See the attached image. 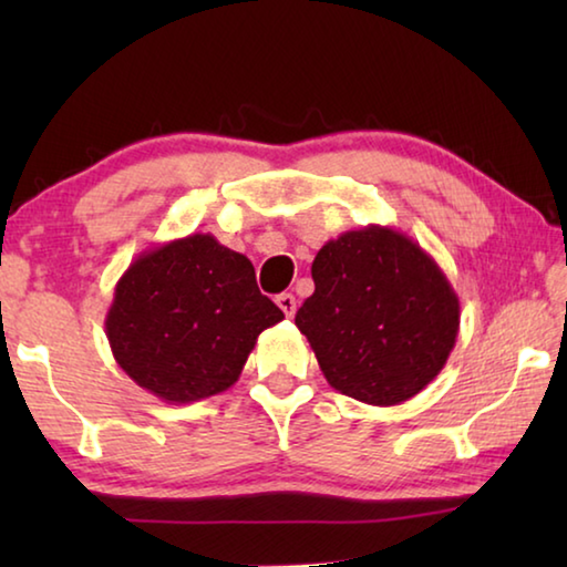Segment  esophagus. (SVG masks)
I'll return each mask as SVG.
<instances>
[{"mask_svg":"<svg viewBox=\"0 0 567 567\" xmlns=\"http://www.w3.org/2000/svg\"><path fill=\"white\" fill-rule=\"evenodd\" d=\"M277 305H280V310L287 315V318H292L295 310H297V302H295V295L292 292L277 295Z\"/></svg>","mask_w":567,"mask_h":567,"instance_id":"esophagus-1","label":"esophagus"}]
</instances>
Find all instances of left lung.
I'll return each instance as SVG.
<instances>
[{"mask_svg": "<svg viewBox=\"0 0 567 567\" xmlns=\"http://www.w3.org/2000/svg\"><path fill=\"white\" fill-rule=\"evenodd\" d=\"M312 280L295 324L342 395L400 405L445 368L460 300L412 237L382 225L342 233L315 257Z\"/></svg>", "mask_w": 567, "mask_h": 567, "instance_id": "1", "label": "left lung"}]
</instances>
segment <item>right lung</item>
<instances>
[{
  "label": "right lung",
  "mask_w": 567,
  "mask_h": 567,
  "mask_svg": "<svg viewBox=\"0 0 567 567\" xmlns=\"http://www.w3.org/2000/svg\"><path fill=\"white\" fill-rule=\"evenodd\" d=\"M280 320L252 262L195 233L147 249L124 270L104 332L142 390L187 405L233 388L260 332Z\"/></svg>",
  "instance_id": "1"
}]
</instances>
